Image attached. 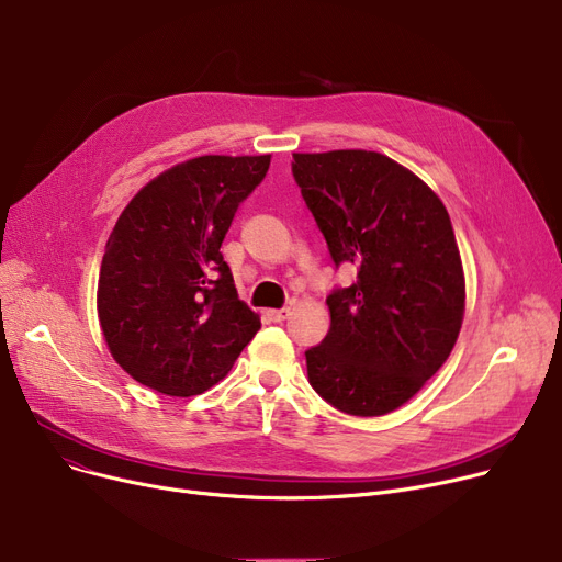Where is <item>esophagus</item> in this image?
Wrapping results in <instances>:
<instances>
[{
    "label": "esophagus",
    "instance_id": "1",
    "mask_svg": "<svg viewBox=\"0 0 562 562\" xmlns=\"http://www.w3.org/2000/svg\"><path fill=\"white\" fill-rule=\"evenodd\" d=\"M266 314H269V318H271V321L280 323V321H284V318L291 314V310H289V307H282V310H269Z\"/></svg>",
    "mask_w": 562,
    "mask_h": 562
}]
</instances>
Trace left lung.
I'll return each mask as SVG.
<instances>
[{
    "label": "left lung",
    "instance_id": "left-lung-1",
    "mask_svg": "<svg viewBox=\"0 0 562 562\" xmlns=\"http://www.w3.org/2000/svg\"><path fill=\"white\" fill-rule=\"evenodd\" d=\"M293 177L328 250L358 282L328 296L330 330L305 352L314 392L356 417L390 415L447 362L464 271L445 202L371 150L296 153Z\"/></svg>",
    "mask_w": 562,
    "mask_h": 562
}]
</instances>
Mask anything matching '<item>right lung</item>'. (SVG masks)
I'll list each match as a JSON object with an SVG mask.
<instances>
[{
	"label": "right lung",
	"instance_id": "right-lung-1",
	"mask_svg": "<svg viewBox=\"0 0 562 562\" xmlns=\"http://www.w3.org/2000/svg\"><path fill=\"white\" fill-rule=\"evenodd\" d=\"M271 155H204L147 182L109 234L98 316L113 360L166 396L227 375L261 328L236 293L221 244Z\"/></svg>",
	"mask_w": 562,
	"mask_h": 562
}]
</instances>
